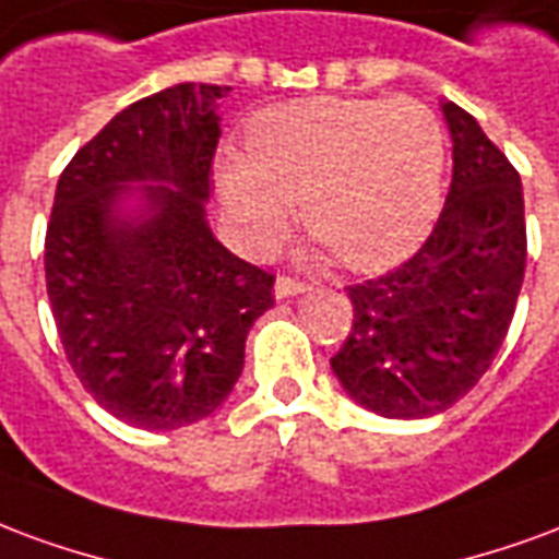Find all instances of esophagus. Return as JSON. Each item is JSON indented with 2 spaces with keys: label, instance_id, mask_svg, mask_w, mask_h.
<instances>
[{
  "label": "esophagus",
  "instance_id": "esophagus-1",
  "mask_svg": "<svg viewBox=\"0 0 559 559\" xmlns=\"http://www.w3.org/2000/svg\"><path fill=\"white\" fill-rule=\"evenodd\" d=\"M304 292H307V283H300V280H292V276H280V280H276V285H274L276 300L304 295Z\"/></svg>",
  "mask_w": 559,
  "mask_h": 559
}]
</instances>
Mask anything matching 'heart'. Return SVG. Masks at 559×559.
I'll return each mask as SVG.
<instances>
[{"label":"heart","mask_w":559,"mask_h":559,"mask_svg":"<svg viewBox=\"0 0 559 559\" xmlns=\"http://www.w3.org/2000/svg\"><path fill=\"white\" fill-rule=\"evenodd\" d=\"M447 169L441 121L417 100L312 97L264 109L247 154L223 151L217 199L247 252H271L295 202L345 267L372 274L408 259L438 219Z\"/></svg>","instance_id":"1"}]
</instances>
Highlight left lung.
<instances>
[{
  "mask_svg": "<svg viewBox=\"0 0 559 559\" xmlns=\"http://www.w3.org/2000/svg\"><path fill=\"white\" fill-rule=\"evenodd\" d=\"M441 112L452 140L441 217L408 262L348 288L354 328L330 360L357 405L390 419L435 417L476 386L524 283L519 173L471 112L455 104Z\"/></svg>",
  "mask_w": 559,
  "mask_h": 559,
  "instance_id": "1",
  "label": "left lung"
}]
</instances>
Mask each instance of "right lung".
I'll use <instances>...</instances> for the list:
<instances>
[{
	"label": "right lung",
	"mask_w": 559,
	"mask_h": 559,
	"mask_svg": "<svg viewBox=\"0 0 559 559\" xmlns=\"http://www.w3.org/2000/svg\"><path fill=\"white\" fill-rule=\"evenodd\" d=\"M181 83L121 109L56 187L44 267L59 340L100 408L136 429L205 419L243 372L274 276L207 226L219 97Z\"/></svg>",
	"instance_id": "right-lung-1"
}]
</instances>
